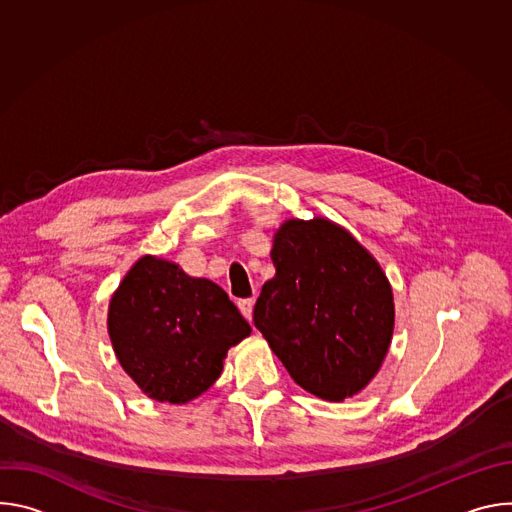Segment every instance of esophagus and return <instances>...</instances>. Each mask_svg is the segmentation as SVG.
Masks as SVG:
<instances>
[{"mask_svg": "<svg viewBox=\"0 0 512 512\" xmlns=\"http://www.w3.org/2000/svg\"><path fill=\"white\" fill-rule=\"evenodd\" d=\"M253 306H255V300L253 298H245V300H239V310L241 314L251 322L253 318Z\"/></svg>", "mask_w": 512, "mask_h": 512, "instance_id": "obj_1", "label": "esophagus"}]
</instances>
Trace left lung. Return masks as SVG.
Masks as SVG:
<instances>
[{"label":"left lung","instance_id":"8db88e82","mask_svg":"<svg viewBox=\"0 0 512 512\" xmlns=\"http://www.w3.org/2000/svg\"><path fill=\"white\" fill-rule=\"evenodd\" d=\"M275 277L253 322L302 389L344 401L371 383L387 356L395 306L377 259L328 218L285 221L273 237Z\"/></svg>","mask_w":512,"mask_h":512}]
</instances>
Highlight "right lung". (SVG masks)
Here are the masks:
<instances>
[{"label": "right lung", "instance_id": "1", "mask_svg": "<svg viewBox=\"0 0 512 512\" xmlns=\"http://www.w3.org/2000/svg\"><path fill=\"white\" fill-rule=\"evenodd\" d=\"M109 338L123 371L154 401L188 403L223 373L231 346L251 326L210 279L145 255L109 304Z\"/></svg>", "mask_w": 512, "mask_h": 512}]
</instances>
